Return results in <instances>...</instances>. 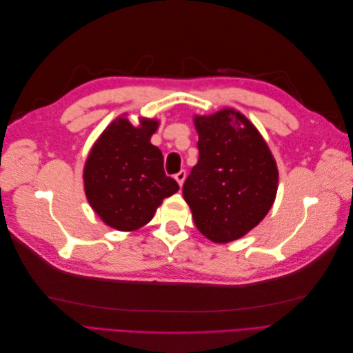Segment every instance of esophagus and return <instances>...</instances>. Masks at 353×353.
Listing matches in <instances>:
<instances>
[{"instance_id": "34e87169", "label": "esophagus", "mask_w": 353, "mask_h": 353, "mask_svg": "<svg viewBox=\"0 0 353 353\" xmlns=\"http://www.w3.org/2000/svg\"><path fill=\"white\" fill-rule=\"evenodd\" d=\"M185 170H179V172L175 175V179H176V183L179 184V187H183V184H184V181H185Z\"/></svg>"}]
</instances>
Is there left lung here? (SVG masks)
I'll return each mask as SVG.
<instances>
[{
    "mask_svg": "<svg viewBox=\"0 0 353 353\" xmlns=\"http://www.w3.org/2000/svg\"><path fill=\"white\" fill-rule=\"evenodd\" d=\"M193 121L199 162L184 183V199L206 239L239 240L272 208L279 168L261 132L240 112L222 109Z\"/></svg>",
    "mask_w": 353,
    "mask_h": 353,
    "instance_id": "8db88e82",
    "label": "left lung"
}]
</instances>
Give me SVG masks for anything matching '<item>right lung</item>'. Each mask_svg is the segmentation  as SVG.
Returning a JSON list of instances; mask_svg holds the SVG:
<instances>
[{
	"label": "right lung",
	"instance_id": "add662e5",
	"mask_svg": "<svg viewBox=\"0 0 353 353\" xmlns=\"http://www.w3.org/2000/svg\"><path fill=\"white\" fill-rule=\"evenodd\" d=\"M159 121L122 114L94 143L83 166L85 196L101 221L117 231H135L152 221L163 199L179 190L166 176L163 156L150 143Z\"/></svg>",
	"mask_w": 353,
	"mask_h": 353
}]
</instances>
